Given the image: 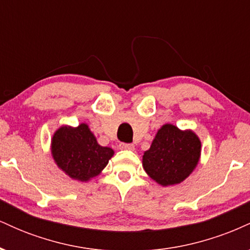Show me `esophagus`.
<instances>
[{"label":"esophagus","mask_w":250,"mask_h":250,"mask_svg":"<svg viewBox=\"0 0 250 250\" xmlns=\"http://www.w3.org/2000/svg\"><path fill=\"white\" fill-rule=\"evenodd\" d=\"M120 149H122V150H134V145H131V143H120L119 145Z\"/></svg>","instance_id":"1"}]
</instances>
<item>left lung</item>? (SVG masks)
<instances>
[{"label": "left lung", "instance_id": "1", "mask_svg": "<svg viewBox=\"0 0 250 250\" xmlns=\"http://www.w3.org/2000/svg\"><path fill=\"white\" fill-rule=\"evenodd\" d=\"M201 142L193 131L165 125L143 155L146 173L161 186L182 182L199 162Z\"/></svg>", "mask_w": 250, "mask_h": 250}]
</instances>
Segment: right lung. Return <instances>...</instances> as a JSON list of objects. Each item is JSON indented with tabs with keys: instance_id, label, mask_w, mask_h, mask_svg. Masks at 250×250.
Returning <instances> with one entry per match:
<instances>
[{
	"instance_id": "obj_1",
	"label": "right lung",
	"mask_w": 250,
	"mask_h": 250,
	"mask_svg": "<svg viewBox=\"0 0 250 250\" xmlns=\"http://www.w3.org/2000/svg\"><path fill=\"white\" fill-rule=\"evenodd\" d=\"M51 153L57 166L79 181L99 175L114 155L113 149L97 143L84 123L77 128H60L53 136Z\"/></svg>"
}]
</instances>
